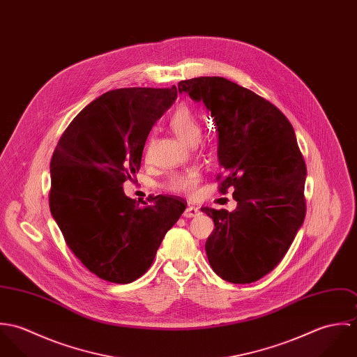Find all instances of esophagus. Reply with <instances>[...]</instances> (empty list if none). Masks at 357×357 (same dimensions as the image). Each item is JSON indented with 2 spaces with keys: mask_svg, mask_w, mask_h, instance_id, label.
I'll use <instances>...</instances> for the list:
<instances>
[{
  "mask_svg": "<svg viewBox=\"0 0 357 357\" xmlns=\"http://www.w3.org/2000/svg\"><path fill=\"white\" fill-rule=\"evenodd\" d=\"M198 214H199V208L195 207V206H188V207L183 211V215H184L185 218H191V217H195V215H198Z\"/></svg>",
  "mask_w": 357,
  "mask_h": 357,
  "instance_id": "34e87169",
  "label": "esophagus"
}]
</instances>
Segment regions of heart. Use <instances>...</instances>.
Returning a JSON list of instances; mask_svg holds the SVG:
<instances>
[{"mask_svg": "<svg viewBox=\"0 0 357 357\" xmlns=\"http://www.w3.org/2000/svg\"><path fill=\"white\" fill-rule=\"evenodd\" d=\"M172 130L187 144H194L201 136V122L188 105H178L169 118ZM201 176L197 170L176 173L169 177L166 188L172 192L191 194L197 190Z\"/></svg>", "mask_w": 357, "mask_h": 357, "instance_id": "heart-1", "label": "heart"}]
</instances>
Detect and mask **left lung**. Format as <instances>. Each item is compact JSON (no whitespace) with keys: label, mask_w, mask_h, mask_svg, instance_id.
<instances>
[{"label":"left lung","mask_w":357,"mask_h":357,"mask_svg":"<svg viewBox=\"0 0 357 357\" xmlns=\"http://www.w3.org/2000/svg\"><path fill=\"white\" fill-rule=\"evenodd\" d=\"M204 102L218 132V190L234 211L202 207L214 221L204 249L213 271L235 284L269 273L287 253L305 218L306 165L294 129L272 102L222 77L178 82Z\"/></svg>","instance_id":"left-lung-1"}]
</instances>
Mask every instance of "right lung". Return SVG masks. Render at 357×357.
<instances>
[{"label": "right lung", "instance_id": "right-lung-1", "mask_svg": "<svg viewBox=\"0 0 357 357\" xmlns=\"http://www.w3.org/2000/svg\"><path fill=\"white\" fill-rule=\"evenodd\" d=\"M176 99L174 85L105 92L71 121L53 151L52 215L71 252L102 280L125 284L144 275L185 210L184 199L163 195L140 206L122 187Z\"/></svg>", "mask_w": 357, "mask_h": 357}]
</instances>
